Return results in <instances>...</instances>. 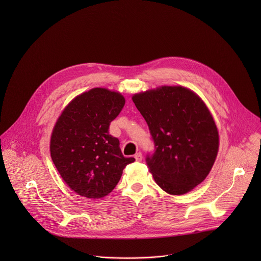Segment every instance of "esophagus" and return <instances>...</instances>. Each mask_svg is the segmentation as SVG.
Returning a JSON list of instances; mask_svg holds the SVG:
<instances>
[{"label": "esophagus", "instance_id": "obj_1", "mask_svg": "<svg viewBox=\"0 0 261 261\" xmlns=\"http://www.w3.org/2000/svg\"><path fill=\"white\" fill-rule=\"evenodd\" d=\"M134 158L136 159V161H141L142 160V154L141 153H136L135 154V156H134Z\"/></svg>", "mask_w": 261, "mask_h": 261}]
</instances>
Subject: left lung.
Segmentation results:
<instances>
[{
	"instance_id": "obj_1",
	"label": "left lung",
	"mask_w": 261,
	"mask_h": 261,
	"mask_svg": "<svg viewBox=\"0 0 261 261\" xmlns=\"http://www.w3.org/2000/svg\"><path fill=\"white\" fill-rule=\"evenodd\" d=\"M132 100L154 141L145 161L155 181L168 194L191 191L206 177L218 153L219 134L208 109L182 87H162Z\"/></svg>"
}]
</instances>
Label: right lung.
Listing matches in <instances>:
<instances>
[{
	"mask_svg": "<svg viewBox=\"0 0 261 261\" xmlns=\"http://www.w3.org/2000/svg\"><path fill=\"white\" fill-rule=\"evenodd\" d=\"M120 93L96 88L72 100L54 128L50 155L61 176L81 196L102 198L115 189L123 169L134 162L126 158L109 125L122 111Z\"/></svg>",
	"mask_w": 261,
	"mask_h": 261,
	"instance_id": "right-lung-1",
	"label": "right lung"
}]
</instances>
